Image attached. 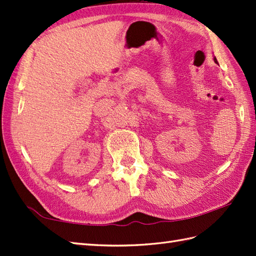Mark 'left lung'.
Returning a JSON list of instances; mask_svg holds the SVG:
<instances>
[{"mask_svg":"<svg viewBox=\"0 0 256 256\" xmlns=\"http://www.w3.org/2000/svg\"><path fill=\"white\" fill-rule=\"evenodd\" d=\"M214 62H216V64H218V60H216V57L214 58Z\"/></svg>","mask_w":256,"mask_h":256,"instance_id":"obj_1","label":"left lung"}]
</instances>
